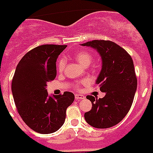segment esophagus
Segmentation results:
<instances>
[{"instance_id": "34e87169", "label": "esophagus", "mask_w": 153, "mask_h": 153, "mask_svg": "<svg viewBox=\"0 0 153 153\" xmlns=\"http://www.w3.org/2000/svg\"><path fill=\"white\" fill-rule=\"evenodd\" d=\"M85 98V96L82 94H75V99L76 100H81Z\"/></svg>"}]
</instances>
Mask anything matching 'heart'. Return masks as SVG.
I'll use <instances>...</instances> for the list:
<instances>
[{
    "label": "heart",
    "instance_id": "b5f03b06",
    "mask_svg": "<svg viewBox=\"0 0 153 153\" xmlns=\"http://www.w3.org/2000/svg\"><path fill=\"white\" fill-rule=\"evenodd\" d=\"M74 58H75L76 60L79 64H81L84 67L89 66L92 61V56L89 53V52L85 51H77V52L74 55ZM65 64H66V62H65V60H64V59H60L59 61H58V63H57V68H58V70H59V72H62V71L64 69ZM84 82H85V81H84Z\"/></svg>",
    "mask_w": 153,
    "mask_h": 153
}]
</instances>
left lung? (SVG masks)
Listing matches in <instances>:
<instances>
[{"instance_id":"1","label":"left lung","mask_w":153,"mask_h":153,"mask_svg":"<svg viewBox=\"0 0 153 153\" xmlns=\"http://www.w3.org/2000/svg\"><path fill=\"white\" fill-rule=\"evenodd\" d=\"M81 46L97 51L102 59V69L96 83L105 93L102 98L91 101L92 109L85 113V119L95 128H109L118 124L127 115L132 105L137 88L134 64L127 51L114 42L93 40Z\"/></svg>"}]
</instances>
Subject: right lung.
<instances>
[{"label": "right lung", "instance_id": "obj_1", "mask_svg": "<svg viewBox=\"0 0 153 153\" xmlns=\"http://www.w3.org/2000/svg\"><path fill=\"white\" fill-rule=\"evenodd\" d=\"M66 45L39 46L22 58L12 81L16 107L27 126L40 134L53 133L63 126L74 94L49 95L48 82L56 76V59Z\"/></svg>", "mask_w": 153, "mask_h": 153}]
</instances>
